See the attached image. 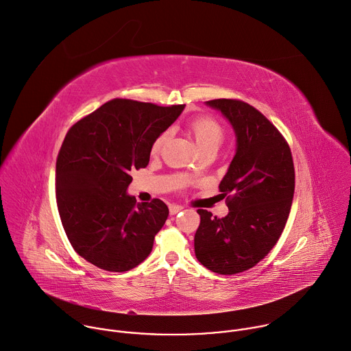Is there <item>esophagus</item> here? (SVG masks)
Returning <instances> with one entry per match:
<instances>
[{"instance_id":"34e87169","label":"esophagus","mask_w":351,"mask_h":351,"mask_svg":"<svg viewBox=\"0 0 351 351\" xmlns=\"http://www.w3.org/2000/svg\"><path fill=\"white\" fill-rule=\"evenodd\" d=\"M182 208H184V207L180 206V204H170V206H169V210H170V214H171V215L178 214Z\"/></svg>"}]
</instances>
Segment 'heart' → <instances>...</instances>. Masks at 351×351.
Listing matches in <instances>:
<instances>
[{
    "label": "heart",
    "mask_w": 351,
    "mask_h": 351,
    "mask_svg": "<svg viewBox=\"0 0 351 351\" xmlns=\"http://www.w3.org/2000/svg\"><path fill=\"white\" fill-rule=\"evenodd\" d=\"M189 130L196 141L197 148L202 152L210 151V149L217 151L221 147L225 137L223 128L210 117H200L193 119L189 123ZM169 137H170V132H163L162 134H159L151 145V152L154 155L159 154L163 145L166 144V141L169 140Z\"/></svg>",
    "instance_id": "1"
}]
</instances>
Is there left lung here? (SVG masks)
<instances>
[{
  "label": "left lung",
  "instance_id": "left-lung-1",
  "mask_svg": "<svg viewBox=\"0 0 351 351\" xmlns=\"http://www.w3.org/2000/svg\"><path fill=\"white\" fill-rule=\"evenodd\" d=\"M206 106L230 123L236 151L219 182L229 213L217 218L197 210L195 255L214 273L234 274L255 266L281 236L293 197V162L284 137L252 106L228 99Z\"/></svg>",
  "mask_w": 351,
  "mask_h": 351
}]
</instances>
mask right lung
Masks as SVG:
<instances>
[{
	"label": "right lung",
	"instance_id": "1",
	"mask_svg": "<svg viewBox=\"0 0 351 351\" xmlns=\"http://www.w3.org/2000/svg\"><path fill=\"white\" fill-rule=\"evenodd\" d=\"M185 106L158 107L115 99L77 122L56 162V199L74 250L95 266L128 271L152 251L169 208L137 203L130 173L149 163L151 145Z\"/></svg>",
	"mask_w": 351,
	"mask_h": 351
}]
</instances>
